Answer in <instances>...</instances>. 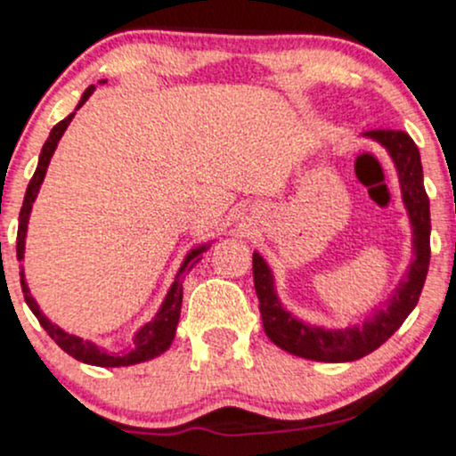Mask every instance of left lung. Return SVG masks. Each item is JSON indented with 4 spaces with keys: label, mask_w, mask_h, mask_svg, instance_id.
I'll return each mask as SVG.
<instances>
[{
    "label": "left lung",
    "mask_w": 456,
    "mask_h": 456,
    "mask_svg": "<svg viewBox=\"0 0 456 456\" xmlns=\"http://www.w3.org/2000/svg\"><path fill=\"white\" fill-rule=\"evenodd\" d=\"M366 137L379 141L390 151L399 171L403 201H405L410 221L413 227V246H416V259L411 261L407 281L401 282L395 300L369 319L362 328L347 330H323L313 328L287 313L281 306L279 297L274 294V281H272L270 268L259 253L253 255V279L255 291L259 297V311L264 317V328L268 338L279 345L285 352L300 355V358L317 360V362H352V360L364 358L370 352L384 345L407 315L418 305V297L425 287L428 261H431V212H428V197L422 184V165L420 151L411 137L403 130L375 128L364 133Z\"/></svg>",
    "instance_id": "1"
}]
</instances>
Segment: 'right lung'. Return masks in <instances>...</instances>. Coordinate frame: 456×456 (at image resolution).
<instances>
[{
    "label": "right lung",
    "instance_id": "obj_1",
    "mask_svg": "<svg viewBox=\"0 0 456 456\" xmlns=\"http://www.w3.org/2000/svg\"><path fill=\"white\" fill-rule=\"evenodd\" d=\"M92 92H94V86H90L86 92H83L78 107H81V104L92 96ZM72 118H75V113L68 115L66 119H61V122L55 124L53 130H51L49 139H46V143L43 145V151H40V160H38V167H36V174L29 180L28 192H25V199H23V208H20V214H19V232H17V259L19 261L23 259L25 232H28V218H29V212H31V203H34V199H36V195H38V191H40V184H43L45 174H46V167H49L51 156H53V151L57 148V141L61 139V134H64V130L68 128V124H70ZM203 250H206V246H201V248H195L191 255H188L184 264H182L180 274H177L175 282H174V285H171L169 294H167L165 302H162L159 315H156L154 322H150L148 326H143V328L139 330L137 337H134L133 349H128V352H124V354H119V355H111V354L102 352V349L96 347V345H94V343L83 341V338H78V337H72V334H66L64 330H60L57 326H53V323H51L49 319H46L43 313H40L38 305H36V300H34V297H31L29 289H28V282H25L23 265H20V287H23L25 302H28V306L31 308V313H34V315L38 317L40 326L46 330V334H49V337L53 338V341L60 345V347L64 349L68 355H72V358L78 360V362L94 364V366H104V369H109V366H130V364L145 362V360L156 358V355H160L162 352H165V349H169V345H171V341H174V337H175L177 322H180L182 274H184V272H188V270L192 268V265L197 264L199 257H201Z\"/></svg>",
    "mask_w": 456,
    "mask_h": 456
}]
</instances>
